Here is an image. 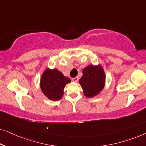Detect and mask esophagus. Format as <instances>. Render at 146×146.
Returning <instances> with one entry per match:
<instances>
[{"instance_id":"1","label":"esophagus","mask_w":146,"mask_h":146,"mask_svg":"<svg viewBox=\"0 0 146 146\" xmlns=\"http://www.w3.org/2000/svg\"><path fill=\"white\" fill-rule=\"evenodd\" d=\"M78 77H76V78H72V81L74 82H77L78 81Z\"/></svg>"}]
</instances>
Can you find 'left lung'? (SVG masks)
I'll return each mask as SVG.
<instances>
[{"instance_id":"left-lung-1","label":"left lung","mask_w":146,"mask_h":146,"mask_svg":"<svg viewBox=\"0 0 146 146\" xmlns=\"http://www.w3.org/2000/svg\"><path fill=\"white\" fill-rule=\"evenodd\" d=\"M79 83L86 97L93 98L102 91L106 84V74L102 66L88 65L82 70Z\"/></svg>"}]
</instances>
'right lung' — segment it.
<instances>
[{"mask_svg":"<svg viewBox=\"0 0 146 146\" xmlns=\"http://www.w3.org/2000/svg\"><path fill=\"white\" fill-rule=\"evenodd\" d=\"M70 82L69 78L58 69L46 68L41 76L40 87L48 99L58 101L62 98L65 86Z\"/></svg>","mask_w":146,"mask_h":146,"instance_id":"add662e5","label":"right lung"}]
</instances>
